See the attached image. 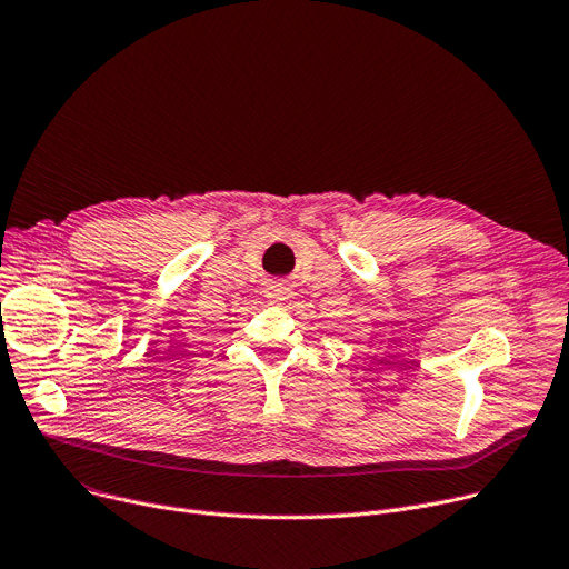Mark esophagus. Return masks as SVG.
<instances>
[{
  "label": "esophagus",
  "mask_w": 569,
  "mask_h": 569,
  "mask_svg": "<svg viewBox=\"0 0 569 569\" xmlns=\"http://www.w3.org/2000/svg\"><path fill=\"white\" fill-rule=\"evenodd\" d=\"M267 296H269L271 300H276V302H282V300L289 298V287H284V284H271L269 291H267Z\"/></svg>",
  "instance_id": "esophagus-1"
}]
</instances>
